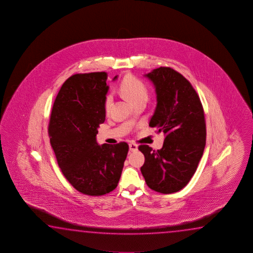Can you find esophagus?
Instances as JSON below:
<instances>
[{
  "label": "esophagus",
  "instance_id": "1",
  "mask_svg": "<svg viewBox=\"0 0 253 253\" xmlns=\"http://www.w3.org/2000/svg\"><path fill=\"white\" fill-rule=\"evenodd\" d=\"M129 150H130L131 152H134V151H137L138 146L136 145V144H134V143H130V144H129Z\"/></svg>",
  "mask_w": 253,
  "mask_h": 253
}]
</instances>
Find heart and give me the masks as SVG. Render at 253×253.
Here are the masks:
<instances>
[{
	"label": "heart",
	"mask_w": 253,
	"mask_h": 253,
	"mask_svg": "<svg viewBox=\"0 0 253 253\" xmlns=\"http://www.w3.org/2000/svg\"><path fill=\"white\" fill-rule=\"evenodd\" d=\"M120 91L130 103L135 104L141 100L148 98L147 86L141 80L133 75H127L120 83ZM112 105V95H107L104 102V108L106 112L111 111Z\"/></svg>",
	"instance_id": "b5f03b06"
}]
</instances>
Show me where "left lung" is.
Segmentation results:
<instances>
[{
  "mask_svg": "<svg viewBox=\"0 0 253 253\" xmlns=\"http://www.w3.org/2000/svg\"><path fill=\"white\" fill-rule=\"evenodd\" d=\"M153 83L157 106L149 126L164 133L162 149L139 146L145 157L141 167L146 183L157 192L171 194L189 183L206 147V126L201 101L191 84L170 67L144 74Z\"/></svg>",
  "mask_w": 253,
  "mask_h": 253,
  "instance_id": "1",
  "label": "left lung"
}]
</instances>
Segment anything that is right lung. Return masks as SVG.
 Wrapping results in <instances>:
<instances>
[{"mask_svg": "<svg viewBox=\"0 0 253 253\" xmlns=\"http://www.w3.org/2000/svg\"><path fill=\"white\" fill-rule=\"evenodd\" d=\"M107 77L106 73H90L69 78L57 94L48 126L64 177L79 192L94 197L116 189L128 152L126 142L99 145L96 141L106 116Z\"/></svg>", "mask_w": 253, "mask_h": 253, "instance_id": "obj_1", "label": "right lung"}]
</instances>
